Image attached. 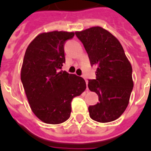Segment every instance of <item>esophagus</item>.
<instances>
[{"mask_svg":"<svg viewBox=\"0 0 151 151\" xmlns=\"http://www.w3.org/2000/svg\"><path fill=\"white\" fill-rule=\"evenodd\" d=\"M85 82H86V85H87V88H88V81L85 80Z\"/></svg>","mask_w":151,"mask_h":151,"instance_id":"1","label":"esophagus"}]
</instances>
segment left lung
Listing matches in <instances>:
<instances>
[{
    "label": "left lung",
    "instance_id": "1",
    "mask_svg": "<svg viewBox=\"0 0 151 151\" xmlns=\"http://www.w3.org/2000/svg\"><path fill=\"white\" fill-rule=\"evenodd\" d=\"M75 34L84 45L91 65L97 66L96 78L88 88L99 96V103L88 107L90 117L106 123L117 119L126 110L133 88L132 68L119 41L100 27Z\"/></svg>",
    "mask_w": 151,
    "mask_h": 151
}]
</instances>
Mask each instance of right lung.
<instances>
[{"instance_id":"obj_1","label":"right lung","mask_w":151,"mask_h":151,"mask_svg":"<svg viewBox=\"0 0 151 151\" xmlns=\"http://www.w3.org/2000/svg\"><path fill=\"white\" fill-rule=\"evenodd\" d=\"M73 36V32L41 33L26 50L21 81L32 111L46 124L66 122L73 98L86 88L82 78L61 70L65 63L64 43Z\"/></svg>"}]
</instances>
